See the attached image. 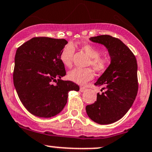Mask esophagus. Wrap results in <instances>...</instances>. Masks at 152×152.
Listing matches in <instances>:
<instances>
[{
	"instance_id": "34e87169",
	"label": "esophagus",
	"mask_w": 152,
	"mask_h": 152,
	"mask_svg": "<svg viewBox=\"0 0 152 152\" xmlns=\"http://www.w3.org/2000/svg\"><path fill=\"white\" fill-rule=\"evenodd\" d=\"M86 91V88L85 87H81V88H80V91H81V92H85Z\"/></svg>"
}]
</instances>
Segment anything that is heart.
<instances>
[{"mask_svg":"<svg viewBox=\"0 0 152 152\" xmlns=\"http://www.w3.org/2000/svg\"><path fill=\"white\" fill-rule=\"evenodd\" d=\"M81 49L90 57L88 64L91 65L96 71L103 72L108 68L110 60L106 56H101V51L98 47L94 45H81ZM75 52V47L72 43H68L62 49L60 54V60L66 67H71L72 65V59ZM68 77L71 81L75 83L84 85L88 81L94 78V72L91 69H78L76 68L69 71Z\"/></svg>","mask_w":152,"mask_h":152,"instance_id":"b5f03b06","label":"heart"}]
</instances>
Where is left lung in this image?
I'll list each match as a JSON object with an SVG mask.
<instances>
[{
    "instance_id": "1",
    "label": "left lung",
    "mask_w": 152,
    "mask_h": 152,
    "mask_svg": "<svg viewBox=\"0 0 152 152\" xmlns=\"http://www.w3.org/2000/svg\"><path fill=\"white\" fill-rule=\"evenodd\" d=\"M90 40L107 49L111 62L95 83L105 91L98 93L96 101L86 110L93 121L108 125L121 119L134 103L138 91L137 63L134 54L118 38L104 34Z\"/></svg>"
}]
</instances>
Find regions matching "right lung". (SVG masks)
I'll return each mask as SVG.
<instances>
[{
    "label": "right lung",
    "mask_w": 152,
    "mask_h": 152,
    "mask_svg": "<svg viewBox=\"0 0 152 152\" xmlns=\"http://www.w3.org/2000/svg\"><path fill=\"white\" fill-rule=\"evenodd\" d=\"M67 43L64 39L38 37L16 51L14 86L23 105L34 115L55 116L66 104L69 91H79L77 84L61 79L66 70L60 54Z\"/></svg>",
    "instance_id": "1"
}]
</instances>
